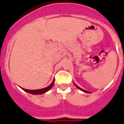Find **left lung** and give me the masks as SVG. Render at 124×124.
Masks as SVG:
<instances>
[{
	"mask_svg": "<svg viewBox=\"0 0 124 124\" xmlns=\"http://www.w3.org/2000/svg\"><path fill=\"white\" fill-rule=\"evenodd\" d=\"M74 84H75V85L76 86H77V88H78V89H80V90H81L82 91V92H85V93H90V92H88V91H86V90H83V89H82V88H80L79 87V86H78V85H77L75 84V83H74Z\"/></svg>",
	"mask_w": 124,
	"mask_h": 124,
	"instance_id": "left-lung-1",
	"label": "left lung"
}]
</instances>
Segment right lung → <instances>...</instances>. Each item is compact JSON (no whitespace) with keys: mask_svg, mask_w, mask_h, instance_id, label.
Instances as JSON below:
<instances>
[{"mask_svg":"<svg viewBox=\"0 0 124 124\" xmlns=\"http://www.w3.org/2000/svg\"><path fill=\"white\" fill-rule=\"evenodd\" d=\"M54 83V80L53 81L51 85H49V86H47L46 88H42V89H39V90H27V89H24V88H21L24 91L26 92L29 93L31 94H33V95H40V94H43L44 93L47 92V91H49V90L52 88V86H53Z\"/></svg>","mask_w":124,"mask_h":124,"instance_id":"add662e5","label":"right lung"}]
</instances>
